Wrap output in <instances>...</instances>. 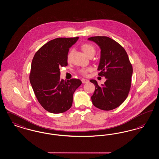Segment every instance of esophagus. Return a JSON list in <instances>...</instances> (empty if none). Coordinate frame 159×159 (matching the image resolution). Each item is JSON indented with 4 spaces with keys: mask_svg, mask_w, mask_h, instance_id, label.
I'll return each mask as SVG.
<instances>
[{
    "mask_svg": "<svg viewBox=\"0 0 159 159\" xmlns=\"http://www.w3.org/2000/svg\"><path fill=\"white\" fill-rule=\"evenodd\" d=\"M82 82L83 83H86L89 82V80L88 79H82Z\"/></svg>",
    "mask_w": 159,
    "mask_h": 159,
    "instance_id": "esophagus-1",
    "label": "esophagus"
}]
</instances>
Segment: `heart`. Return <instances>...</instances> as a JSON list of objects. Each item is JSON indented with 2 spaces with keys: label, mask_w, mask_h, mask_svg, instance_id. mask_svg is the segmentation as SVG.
<instances>
[{
  "label": "heart",
  "mask_w": 159,
  "mask_h": 159,
  "mask_svg": "<svg viewBox=\"0 0 159 159\" xmlns=\"http://www.w3.org/2000/svg\"><path fill=\"white\" fill-rule=\"evenodd\" d=\"M82 49L83 51V52H84V53L87 55V56H89L91 54H95V47L93 45H92L91 44H89V43H84L83 44V45L82 46ZM73 51L71 50L67 55V60H69L70 59V57H71V55ZM92 70L91 68H82L81 70H80V73L82 75H86L88 71H91Z\"/></svg>",
  "instance_id": "b5f03b06"
}]
</instances>
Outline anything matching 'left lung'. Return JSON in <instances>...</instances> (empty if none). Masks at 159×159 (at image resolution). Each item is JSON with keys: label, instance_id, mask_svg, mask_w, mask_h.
Instances as JSON below:
<instances>
[{"label": "left lung", "instance_id": "8db88e82", "mask_svg": "<svg viewBox=\"0 0 159 159\" xmlns=\"http://www.w3.org/2000/svg\"><path fill=\"white\" fill-rule=\"evenodd\" d=\"M95 42L101 49L98 70L99 76H104V84L99 86L95 80L90 82L95 85L91 99L99 109L109 111L120 106L128 96L133 69L125 49L113 39L106 36L88 39Z\"/></svg>", "mask_w": 159, "mask_h": 159}]
</instances>
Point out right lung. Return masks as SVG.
Returning <instances> with one entry per match:
<instances>
[{
  "mask_svg": "<svg viewBox=\"0 0 159 159\" xmlns=\"http://www.w3.org/2000/svg\"><path fill=\"white\" fill-rule=\"evenodd\" d=\"M79 37L57 38L42 46L31 66L30 82L39 102L51 113H62L72 106L73 95L81 85L79 79H60L61 67L67 66L69 49Z\"/></svg>",
  "mask_w": 159,
  "mask_h": 159,
  "instance_id": "1",
  "label": "right lung"
}]
</instances>
